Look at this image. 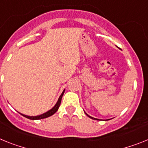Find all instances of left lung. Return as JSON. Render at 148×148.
I'll use <instances>...</instances> for the list:
<instances>
[{
	"mask_svg": "<svg viewBox=\"0 0 148 148\" xmlns=\"http://www.w3.org/2000/svg\"><path fill=\"white\" fill-rule=\"evenodd\" d=\"M86 115L88 117H89V118H91V119H94V118H92V117H91V116H89V115H88V114H86ZM97 120H98V119H97Z\"/></svg>",
	"mask_w": 148,
	"mask_h": 148,
	"instance_id": "1",
	"label": "left lung"
}]
</instances>
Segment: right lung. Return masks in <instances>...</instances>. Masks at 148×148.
<instances>
[{"label":"right lung","instance_id":"obj_1","mask_svg":"<svg viewBox=\"0 0 148 148\" xmlns=\"http://www.w3.org/2000/svg\"><path fill=\"white\" fill-rule=\"evenodd\" d=\"M64 92H65V89L63 90L62 93L61 94V95H60V97H59L58 101H57L56 103L55 104V106H53V107L51 110H50L49 111H47V112L44 113V114H42V115H37V116H28V115H23V114H21V115H22L24 117H25V118H27V119H30V120H38V119H46V118H47V117L51 116V115H53V114H54L55 112H56V111L58 110L59 107H60V103H61L62 97V96H63Z\"/></svg>","mask_w":148,"mask_h":148}]
</instances>
